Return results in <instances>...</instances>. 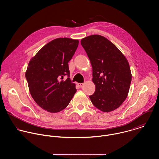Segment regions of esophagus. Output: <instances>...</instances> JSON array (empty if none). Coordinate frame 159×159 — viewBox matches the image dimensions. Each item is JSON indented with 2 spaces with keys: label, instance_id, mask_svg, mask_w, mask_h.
Segmentation results:
<instances>
[{
  "label": "esophagus",
  "instance_id": "esophagus-1",
  "mask_svg": "<svg viewBox=\"0 0 159 159\" xmlns=\"http://www.w3.org/2000/svg\"><path fill=\"white\" fill-rule=\"evenodd\" d=\"M77 84H78V86L80 88H81V87H82V86H83V83H78Z\"/></svg>",
  "mask_w": 159,
  "mask_h": 159
}]
</instances>
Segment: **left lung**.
<instances>
[{"instance_id":"1","label":"left lung","mask_w":159,"mask_h":159,"mask_svg":"<svg viewBox=\"0 0 159 159\" xmlns=\"http://www.w3.org/2000/svg\"><path fill=\"white\" fill-rule=\"evenodd\" d=\"M92 67L95 91L89 96L93 105L103 112L119 108L127 98L132 81L129 62L107 38L92 35L81 40Z\"/></svg>"}]
</instances>
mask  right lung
I'll use <instances>...</instances> for the list:
<instances>
[{
    "label": "right lung",
    "instance_id": "right-lung-1",
    "mask_svg": "<svg viewBox=\"0 0 159 159\" xmlns=\"http://www.w3.org/2000/svg\"><path fill=\"white\" fill-rule=\"evenodd\" d=\"M79 41L56 39L42 48L30 60L25 78L30 95L37 104L49 113H58L68 106L76 92L71 82L68 62ZM65 75L66 81L61 80Z\"/></svg>",
    "mask_w": 159,
    "mask_h": 159
}]
</instances>
